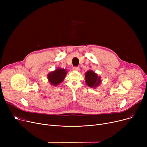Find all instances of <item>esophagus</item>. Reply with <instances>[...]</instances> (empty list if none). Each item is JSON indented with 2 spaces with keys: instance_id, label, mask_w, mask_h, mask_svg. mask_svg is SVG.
Returning <instances> with one entry per match:
<instances>
[{
  "instance_id": "34e87169",
  "label": "esophagus",
  "mask_w": 147,
  "mask_h": 147,
  "mask_svg": "<svg viewBox=\"0 0 147 147\" xmlns=\"http://www.w3.org/2000/svg\"><path fill=\"white\" fill-rule=\"evenodd\" d=\"M73 69L74 71H79V69H80V68L79 67H74L73 68Z\"/></svg>"
}]
</instances>
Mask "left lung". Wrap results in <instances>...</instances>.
Instances as JSON below:
<instances>
[{
  "mask_svg": "<svg viewBox=\"0 0 147 147\" xmlns=\"http://www.w3.org/2000/svg\"><path fill=\"white\" fill-rule=\"evenodd\" d=\"M100 79L101 78L98 77L97 74L91 70L87 71L85 74V82L90 88H95L97 86H99L101 82Z\"/></svg>",
  "mask_w": 147,
  "mask_h": 147,
  "instance_id": "8db88e82",
  "label": "left lung"
}]
</instances>
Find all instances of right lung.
Here are the masks:
<instances>
[{"label": "right lung", "instance_id": "right-lung-1", "mask_svg": "<svg viewBox=\"0 0 147 147\" xmlns=\"http://www.w3.org/2000/svg\"><path fill=\"white\" fill-rule=\"evenodd\" d=\"M67 71L65 69L58 68L48 75V79L52 85L57 86L64 80Z\"/></svg>", "mask_w": 147, "mask_h": 147}]
</instances>
